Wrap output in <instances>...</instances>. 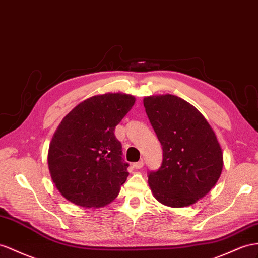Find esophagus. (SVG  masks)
Wrapping results in <instances>:
<instances>
[{"label": "esophagus", "mask_w": 258, "mask_h": 258, "mask_svg": "<svg viewBox=\"0 0 258 258\" xmlns=\"http://www.w3.org/2000/svg\"><path fill=\"white\" fill-rule=\"evenodd\" d=\"M144 167V161L143 160H140L138 162H134L133 163V168L134 169H141Z\"/></svg>", "instance_id": "esophagus-1"}]
</instances>
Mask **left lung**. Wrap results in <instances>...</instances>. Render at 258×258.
I'll use <instances>...</instances> for the list:
<instances>
[{
	"instance_id": "left-lung-1",
	"label": "left lung",
	"mask_w": 258,
	"mask_h": 258,
	"mask_svg": "<svg viewBox=\"0 0 258 258\" xmlns=\"http://www.w3.org/2000/svg\"><path fill=\"white\" fill-rule=\"evenodd\" d=\"M144 107L163 151L160 168L148 172L151 192L166 206H189L220 177L223 157L216 134L200 111L176 96L146 97Z\"/></svg>"
}]
</instances>
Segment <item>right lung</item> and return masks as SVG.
Returning <instances> with one entry per match:
<instances>
[{
	"label": "right lung",
	"mask_w": 258,
	"mask_h": 258,
	"mask_svg": "<svg viewBox=\"0 0 258 258\" xmlns=\"http://www.w3.org/2000/svg\"><path fill=\"white\" fill-rule=\"evenodd\" d=\"M134 102L126 94L91 97L58 125L49 148V170L58 192L71 203L101 207L120 192L128 163L114 130Z\"/></svg>",
	"instance_id": "obj_1"
}]
</instances>
